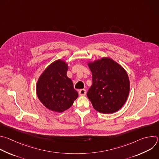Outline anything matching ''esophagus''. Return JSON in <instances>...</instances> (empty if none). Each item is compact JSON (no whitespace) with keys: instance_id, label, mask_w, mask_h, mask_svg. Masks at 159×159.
Listing matches in <instances>:
<instances>
[{"instance_id":"1","label":"esophagus","mask_w":159,"mask_h":159,"mask_svg":"<svg viewBox=\"0 0 159 159\" xmlns=\"http://www.w3.org/2000/svg\"><path fill=\"white\" fill-rule=\"evenodd\" d=\"M79 93L80 95H85L86 94V90L85 89H80L79 90Z\"/></svg>"}]
</instances>
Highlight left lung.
I'll use <instances>...</instances> for the list:
<instances>
[{
	"label": "left lung",
	"mask_w": 159,
	"mask_h": 159,
	"mask_svg": "<svg viewBox=\"0 0 159 159\" xmlns=\"http://www.w3.org/2000/svg\"><path fill=\"white\" fill-rule=\"evenodd\" d=\"M92 75V85L87 95L92 106L102 114H112L125 104L130 91L126 70L109 57L87 62Z\"/></svg>",
	"instance_id": "1"
}]
</instances>
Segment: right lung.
I'll return each instance as SVG.
<instances>
[{
    "label": "right lung",
    "instance_id": "obj_1",
    "mask_svg": "<svg viewBox=\"0 0 159 159\" xmlns=\"http://www.w3.org/2000/svg\"><path fill=\"white\" fill-rule=\"evenodd\" d=\"M69 66L63 60L50 64L40 75L36 84L37 95L50 111L63 112L78 97L72 80L67 75Z\"/></svg>",
    "mask_w": 159,
    "mask_h": 159
}]
</instances>
